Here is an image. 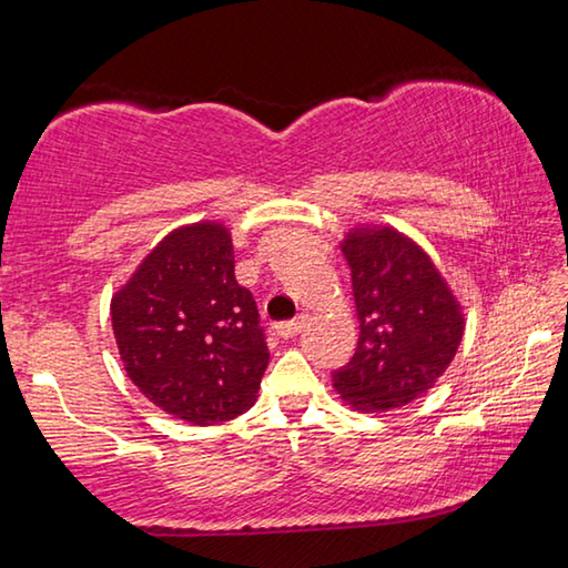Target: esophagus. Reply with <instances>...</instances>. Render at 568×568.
Returning a JSON list of instances; mask_svg holds the SVG:
<instances>
[{"mask_svg":"<svg viewBox=\"0 0 568 568\" xmlns=\"http://www.w3.org/2000/svg\"><path fill=\"white\" fill-rule=\"evenodd\" d=\"M305 325V315L295 321H283V323H275V333L281 335V338H293V335L301 333V328Z\"/></svg>","mask_w":568,"mask_h":568,"instance_id":"34e87169","label":"esophagus"}]
</instances>
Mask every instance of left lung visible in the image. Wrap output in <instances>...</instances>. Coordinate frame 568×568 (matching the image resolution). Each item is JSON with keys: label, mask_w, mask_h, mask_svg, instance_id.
Here are the masks:
<instances>
[{"label": "left lung", "mask_w": 568, "mask_h": 568, "mask_svg": "<svg viewBox=\"0 0 568 568\" xmlns=\"http://www.w3.org/2000/svg\"><path fill=\"white\" fill-rule=\"evenodd\" d=\"M361 335L333 386L355 410L386 413L434 388L464 338V313L430 257L393 227L343 240Z\"/></svg>", "instance_id": "obj_1"}]
</instances>
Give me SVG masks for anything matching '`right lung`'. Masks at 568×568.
Wrapping results in <instances>:
<instances>
[{"label":"right lung","mask_w":568,"mask_h":568,"mask_svg":"<svg viewBox=\"0 0 568 568\" xmlns=\"http://www.w3.org/2000/svg\"><path fill=\"white\" fill-rule=\"evenodd\" d=\"M110 313L130 381L170 416L213 426L255 403L271 353L220 223L170 233L112 295Z\"/></svg>","instance_id":"right-lung-1"}]
</instances>
